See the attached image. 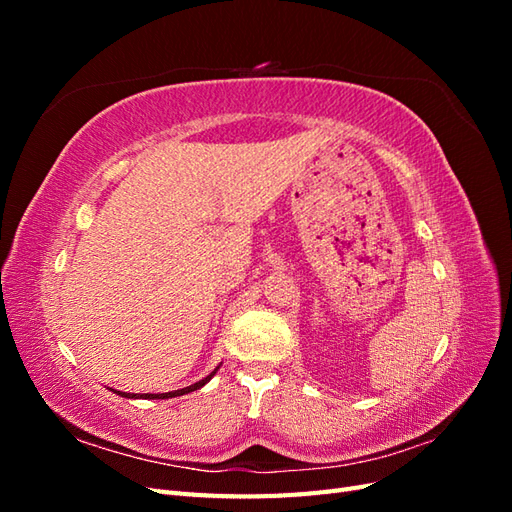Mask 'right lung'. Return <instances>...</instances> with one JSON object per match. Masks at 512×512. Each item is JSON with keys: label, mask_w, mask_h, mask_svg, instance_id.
<instances>
[{"label": "right lung", "mask_w": 512, "mask_h": 512, "mask_svg": "<svg viewBox=\"0 0 512 512\" xmlns=\"http://www.w3.org/2000/svg\"><path fill=\"white\" fill-rule=\"evenodd\" d=\"M220 369V365L215 367L211 374L207 376V378H203V380H198V382H194V384H190V386H185V389H179V391H170V393H158V395H153V393H143V395H136V393H121V391H115L117 395H121V397H128V399H170V397H179V395H188V393H192V391H198V389H203V386L215 376V371Z\"/></svg>", "instance_id": "1"}]
</instances>
